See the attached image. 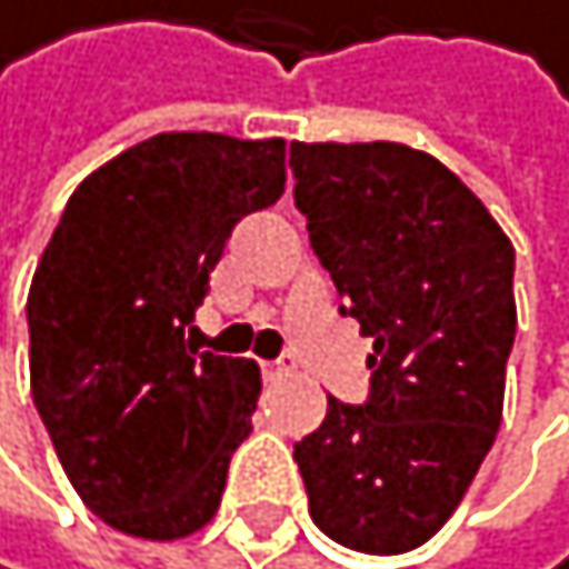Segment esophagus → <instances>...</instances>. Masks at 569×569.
Returning a JSON list of instances; mask_svg holds the SVG:
<instances>
[{"label":"esophagus","mask_w":569,"mask_h":569,"mask_svg":"<svg viewBox=\"0 0 569 569\" xmlns=\"http://www.w3.org/2000/svg\"><path fill=\"white\" fill-rule=\"evenodd\" d=\"M261 369H264L268 380H279V376H287V372H290V366H287V362H264Z\"/></svg>","instance_id":"34e87169"}]
</instances>
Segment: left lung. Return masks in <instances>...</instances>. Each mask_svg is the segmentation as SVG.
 I'll use <instances>...</instances> for the list:
<instances>
[{
	"mask_svg": "<svg viewBox=\"0 0 569 569\" xmlns=\"http://www.w3.org/2000/svg\"><path fill=\"white\" fill-rule=\"evenodd\" d=\"M315 258L372 337L369 398H329L293 445L333 541L398 556L445 527L502 423L517 337L509 236L441 160L401 142H290Z\"/></svg>",
	"mask_w": 569,
	"mask_h": 569,
	"instance_id": "1",
	"label": "left lung"
}]
</instances>
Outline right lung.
Instances as JSON below:
<instances>
[{
    "instance_id": "1",
    "label": "right lung",
    "mask_w": 569,
    "mask_h": 569,
    "mask_svg": "<svg viewBox=\"0 0 569 569\" xmlns=\"http://www.w3.org/2000/svg\"><path fill=\"white\" fill-rule=\"evenodd\" d=\"M282 139H146L74 189L34 268L31 398L113 531L186 538L221 502L261 372L189 337L236 221L282 197Z\"/></svg>"
}]
</instances>
